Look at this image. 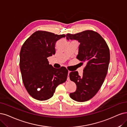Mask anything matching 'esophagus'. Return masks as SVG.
Segmentation results:
<instances>
[{"instance_id": "esophagus-1", "label": "esophagus", "mask_w": 127, "mask_h": 127, "mask_svg": "<svg viewBox=\"0 0 127 127\" xmlns=\"http://www.w3.org/2000/svg\"><path fill=\"white\" fill-rule=\"evenodd\" d=\"M70 72H71V71H68V76H67V81H69V73H70Z\"/></svg>"}]
</instances>
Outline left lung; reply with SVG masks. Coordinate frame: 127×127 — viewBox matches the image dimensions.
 I'll return each mask as SVG.
<instances>
[{"label":"left lung","instance_id":"left-lung-1","mask_svg":"<svg viewBox=\"0 0 127 127\" xmlns=\"http://www.w3.org/2000/svg\"><path fill=\"white\" fill-rule=\"evenodd\" d=\"M66 37L80 43L76 58L82 65H85L82 76L77 71L69 73L70 79L76 85V91L69 96L77 101H86L96 94L104 82L110 62L109 47L103 37L93 30L67 33Z\"/></svg>","mask_w":127,"mask_h":127}]
</instances>
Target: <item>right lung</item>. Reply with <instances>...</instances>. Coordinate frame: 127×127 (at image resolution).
<instances>
[{"instance_id": "right-lung-1", "label": "right lung", "mask_w": 127, "mask_h": 127, "mask_svg": "<svg viewBox=\"0 0 127 127\" xmlns=\"http://www.w3.org/2000/svg\"><path fill=\"white\" fill-rule=\"evenodd\" d=\"M65 36L36 31L21 47L19 65L22 81L28 93L36 100L50 99L56 87L66 81V68H54L47 59L55 54L56 42Z\"/></svg>"}]
</instances>
